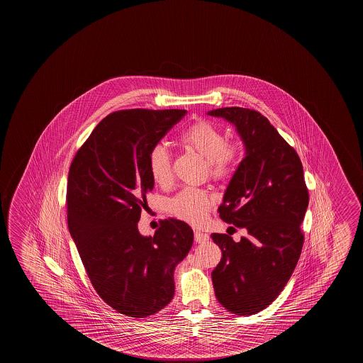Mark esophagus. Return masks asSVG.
Here are the masks:
<instances>
[{"label": "esophagus", "mask_w": 363, "mask_h": 363, "mask_svg": "<svg viewBox=\"0 0 363 363\" xmlns=\"http://www.w3.org/2000/svg\"><path fill=\"white\" fill-rule=\"evenodd\" d=\"M194 238H195L196 243H203V242L208 240V234L196 230V232L194 233Z\"/></svg>", "instance_id": "esophagus-1"}]
</instances>
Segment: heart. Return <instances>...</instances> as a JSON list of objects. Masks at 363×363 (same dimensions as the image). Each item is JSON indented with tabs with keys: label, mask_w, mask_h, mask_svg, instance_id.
I'll return each mask as SVG.
<instances>
[{
	"label": "heart",
	"mask_w": 363,
	"mask_h": 363,
	"mask_svg": "<svg viewBox=\"0 0 363 363\" xmlns=\"http://www.w3.org/2000/svg\"><path fill=\"white\" fill-rule=\"evenodd\" d=\"M181 144L195 152L206 161L211 179L220 181L228 177L238 161L239 148L226 143L224 131L208 120H199L190 125L181 135ZM149 174L153 182L167 186L172 179L171 155L163 145H155L147 158ZM211 196L208 191L187 187L168 201V211L176 218L192 225H200L211 208Z\"/></svg>",
	"instance_id": "b5f03b06"
}]
</instances>
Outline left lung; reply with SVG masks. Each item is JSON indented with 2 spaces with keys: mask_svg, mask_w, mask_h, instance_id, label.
Listing matches in <instances>:
<instances>
[{
  "mask_svg": "<svg viewBox=\"0 0 363 363\" xmlns=\"http://www.w3.org/2000/svg\"><path fill=\"white\" fill-rule=\"evenodd\" d=\"M208 113L235 125L245 147L218 211L248 235L237 243L211 234L223 255L211 274L215 295L233 314L253 315L274 303L296 267L309 192L296 150L261 113L234 106Z\"/></svg>",
  "mask_w": 363,
  "mask_h": 363,
  "instance_id": "left-lung-1",
  "label": "left lung"
}]
</instances>
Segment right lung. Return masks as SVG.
<instances>
[{"label": "right lung", "mask_w": 363, "mask_h": 363, "mask_svg": "<svg viewBox=\"0 0 363 363\" xmlns=\"http://www.w3.org/2000/svg\"><path fill=\"white\" fill-rule=\"evenodd\" d=\"M186 110H120L78 149L67 184V218L89 281L120 314L145 318L171 303L174 267L194 242L181 220H162L153 237L138 230L153 190L149 152Z\"/></svg>", "instance_id": "1"}]
</instances>
